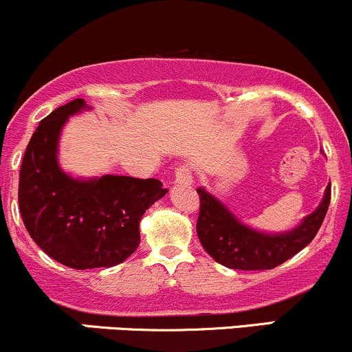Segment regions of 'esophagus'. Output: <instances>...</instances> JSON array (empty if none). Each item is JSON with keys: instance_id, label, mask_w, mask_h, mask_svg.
<instances>
[{"instance_id": "esophagus-1", "label": "esophagus", "mask_w": 352, "mask_h": 352, "mask_svg": "<svg viewBox=\"0 0 352 352\" xmlns=\"http://www.w3.org/2000/svg\"><path fill=\"white\" fill-rule=\"evenodd\" d=\"M175 184H179V185H192L193 184L192 172H190L188 167L177 168V172H175Z\"/></svg>"}]
</instances>
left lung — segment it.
<instances>
[{
  "instance_id": "left-lung-1",
  "label": "left lung",
  "mask_w": 352,
  "mask_h": 352,
  "mask_svg": "<svg viewBox=\"0 0 352 352\" xmlns=\"http://www.w3.org/2000/svg\"><path fill=\"white\" fill-rule=\"evenodd\" d=\"M200 215L197 235L200 243L217 263L232 270H272L301 252L321 228L331 200V185L324 190L314 212L296 227L285 232H263L245 223L218 197L207 188H197Z\"/></svg>"
}]
</instances>
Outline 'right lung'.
<instances>
[{
    "mask_svg": "<svg viewBox=\"0 0 352 352\" xmlns=\"http://www.w3.org/2000/svg\"><path fill=\"white\" fill-rule=\"evenodd\" d=\"M84 99L44 117L28 144L18 201L28 233L52 260L74 270L111 268L140 243L145 210L168 190L155 179L76 177L59 164V139L69 117L91 111Z\"/></svg>",
    "mask_w": 352,
    "mask_h": 352,
    "instance_id": "obj_1",
    "label": "right lung"
}]
</instances>
